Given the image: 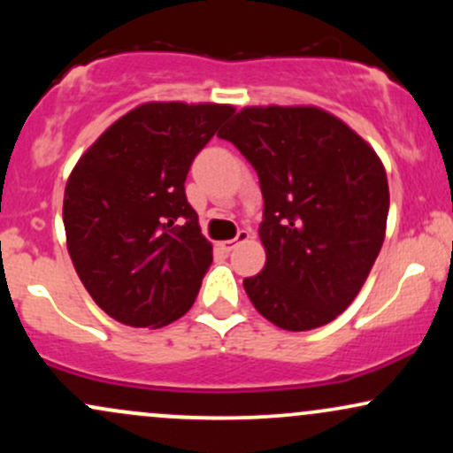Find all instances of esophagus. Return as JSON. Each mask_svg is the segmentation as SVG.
<instances>
[{"instance_id":"34e87169","label":"esophagus","mask_w":453,"mask_h":453,"mask_svg":"<svg viewBox=\"0 0 453 453\" xmlns=\"http://www.w3.org/2000/svg\"><path fill=\"white\" fill-rule=\"evenodd\" d=\"M249 238H251V234H249L247 230H241V232L236 234V238H232V241H223V242H219V247L223 249V251H232L234 247H238V244L247 242Z\"/></svg>"}]
</instances>
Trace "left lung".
Returning <instances> with one entry per match:
<instances>
[{"label":"left lung","mask_w":453,"mask_h":453,"mask_svg":"<svg viewBox=\"0 0 453 453\" xmlns=\"http://www.w3.org/2000/svg\"><path fill=\"white\" fill-rule=\"evenodd\" d=\"M264 196L266 264L242 280L270 324H330L360 294L386 238L389 187L375 149L317 106H247L226 132Z\"/></svg>","instance_id":"1"}]
</instances>
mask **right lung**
<instances>
[{"label": "right lung", "mask_w": 453, "mask_h": 453, "mask_svg": "<svg viewBox=\"0 0 453 453\" xmlns=\"http://www.w3.org/2000/svg\"><path fill=\"white\" fill-rule=\"evenodd\" d=\"M232 112L230 104L144 102L72 168L64 194L67 251L112 319L164 327L196 303L212 244L187 202L185 179Z\"/></svg>", "instance_id": "right-lung-1"}]
</instances>
